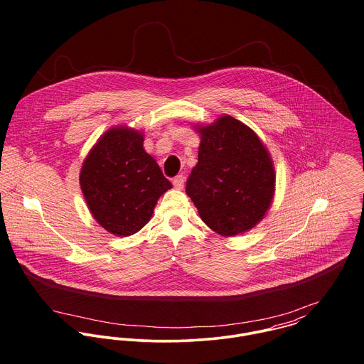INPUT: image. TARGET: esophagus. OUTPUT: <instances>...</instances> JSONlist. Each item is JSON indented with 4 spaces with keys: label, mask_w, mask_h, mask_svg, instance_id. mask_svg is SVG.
<instances>
[{
    "label": "esophagus",
    "mask_w": 364,
    "mask_h": 364,
    "mask_svg": "<svg viewBox=\"0 0 364 364\" xmlns=\"http://www.w3.org/2000/svg\"><path fill=\"white\" fill-rule=\"evenodd\" d=\"M172 183H173L175 189H183V186H185V176L183 175H176L173 178Z\"/></svg>",
    "instance_id": "1"
}]
</instances>
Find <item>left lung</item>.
I'll use <instances>...</instances> for the list:
<instances>
[{
    "instance_id": "1",
    "label": "left lung",
    "mask_w": 364,
    "mask_h": 364,
    "mask_svg": "<svg viewBox=\"0 0 364 364\" xmlns=\"http://www.w3.org/2000/svg\"><path fill=\"white\" fill-rule=\"evenodd\" d=\"M198 164L186 193L213 231L232 237L255 227L270 208L276 173L257 133L232 116L199 126Z\"/></svg>"
}]
</instances>
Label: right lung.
Masks as SVG:
<instances>
[{
	"label": "right lung",
	"instance_id": "obj_1",
	"mask_svg": "<svg viewBox=\"0 0 364 364\" xmlns=\"http://www.w3.org/2000/svg\"><path fill=\"white\" fill-rule=\"evenodd\" d=\"M144 137L129 127H112L85 158L80 185L94 218L106 231L129 237L151 218L162 193L172 188Z\"/></svg>",
	"mask_w": 364,
	"mask_h": 364
}]
</instances>
